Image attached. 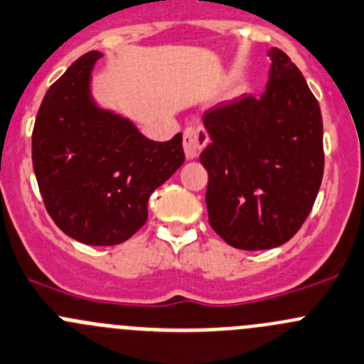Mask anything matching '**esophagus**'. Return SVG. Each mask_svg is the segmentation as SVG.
Returning <instances> with one entry per match:
<instances>
[{
	"instance_id": "34e87169",
	"label": "esophagus",
	"mask_w": 364,
	"mask_h": 364,
	"mask_svg": "<svg viewBox=\"0 0 364 364\" xmlns=\"http://www.w3.org/2000/svg\"><path fill=\"white\" fill-rule=\"evenodd\" d=\"M208 133L203 126H190L185 129V135H183V149H185V156L188 160L199 156V153L203 151V147L208 144Z\"/></svg>"
}]
</instances>
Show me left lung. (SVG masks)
<instances>
[{"instance_id":"8db88e82","label":"left lung","mask_w":364,"mask_h":364,"mask_svg":"<svg viewBox=\"0 0 364 364\" xmlns=\"http://www.w3.org/2000/svg\"><path fill=\"white\" fill-rule=\"evenodd\" d=\"M267 90L204 114L210 225L243 250L279 247L308 218L323 176V126L304 76L277 48Z\"/></svg>"}]
</instances>
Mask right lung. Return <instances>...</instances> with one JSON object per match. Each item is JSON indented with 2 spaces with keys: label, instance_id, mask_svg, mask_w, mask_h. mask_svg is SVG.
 <instances>
[{
  "label": "right lung",
  "instance_id": "1",
  "mask_svg": "<svg viewBox=\"0 0 364 364\" xmlns=\"http://www.w3.org/2000/svg\"><path fill=\"white\" fill-rule=\"evenodd\" d=\"M100 51H88L49 87L31 135V160L46 210L70 238L117 245L147 220L149 196L185 161L183 135L146 139L90 94Z\"/></svg>",
  "mask_w": 364,
  "mask_h": 364
}]
</instances>
